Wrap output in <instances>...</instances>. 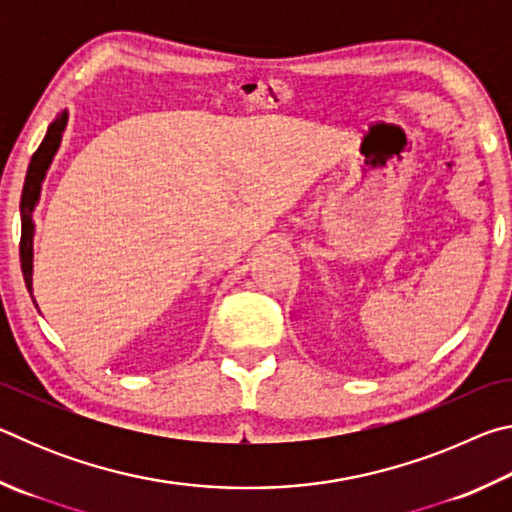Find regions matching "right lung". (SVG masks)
Segmentation results:
<instances>
[{"label":"right lung","mask_w":512,"mask_h":512,"mask_svg":"<svg viewBox=\"0 0 512 512\" xmlns=\"http://www.w3.org/2000/svg\"><path fill=\"white\" fill-rule=\"evenodd\" d=\"M67 119H69V112L60 110L56 119L49 124L45 140H42V144L38 146V151L33 153V158L29 162L27 180H24V189H22V201H20V216H22L20 264H22L24 284H27L31 298H33V237H36V221H33V212H36V207L40 203V192H42V183H45V178H47V171L51 167V162H54V158H56V153L60 149V142H63ZM33 302H36V300H33Z\"/></svg>","instance_id":"right-lung-1"}]
</instances>
